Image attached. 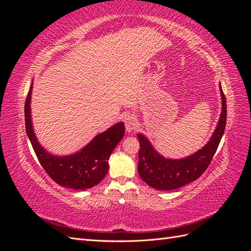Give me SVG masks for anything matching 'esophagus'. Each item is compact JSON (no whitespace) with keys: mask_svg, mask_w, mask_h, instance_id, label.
Listing matches in <instances>:
<instances>
[{"mask_svg":"<svg viewBox=\"0 0 251 251\" xmlns=\"http://www.w3.org/2000/svg\"><path fill=\"white\" fill-rule=\"evenodd\" d=\"M125 125H126V130L127 132H132L136 130L138 126V120L134 115H128L125 119Z\"/></svg>","mask_w":251,"mask_h":251,"instance_id":"1","label":"esophagus"}]
</instances>
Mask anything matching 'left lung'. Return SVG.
<instances>
[{
  "label": "left lung",
  "mask_w": 251,
  "mask_h": 251,
  "mask_svg": "<svg viewBox=\"0 0 251 251\" xmlns=\"http://www.w3.org/2000/svg\"><path fill=\"white\" fill-rule=\"evenodd\" d=\"M222 111L210 139L196 153L181 159L165 158L151 146L141 133L137 134L140 143L138 173L141 179L158 191H173L198 179L208 168L221 141L226 126V98L220 83Z\"/></svg>",
  "instance_id": "left-lung-1"
}]
</instances>
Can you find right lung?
Masks as SVG:
<instances>
[{
  "instance_id": "obj_1",
  "label": "right lung",
  "mask_w": 251,
  "mask_h": 251,
  "mask_svg": "<svg viewBox=\"0 0 251 251\" xmlns=\"http://www.w3.org/2000/svg\"><path fill=\"white\" fill-rule=\"evenodd\" d=\"M33 82L30 87L25 102L26 133L31 142L41 165L57 184L85 191L97 185L104 178L109 170V159L119 141L125 136V124L117 123L107 131L96 135L86 147L71 155H53L44 149L36 138L31 119V93Z\"/></svg>"
}]
</instances>
